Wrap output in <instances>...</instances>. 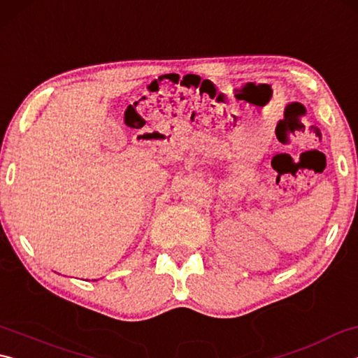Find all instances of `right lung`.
Listing matches in <instances>:
<instances>
[{
    "label": "right lung",
    "instance_id": "obj_1",
    "mask_svg": "<svg viewBox=\"0 0 358 358\" xmlns=\"http://www.w3.org/2000/svg\"><path fill=\"white\" fill-rule=\"evenodd\" d=\"M93 281H94V280H93Z\"/></svg>",
    "mask_w": 358,
    "mask_h": 358
}]
</instances>
